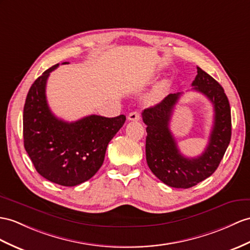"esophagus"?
Returning a JSON list of instances; mask_svg holds the SVG:
<instances>
[{
	"mask_svg": "<svg viewBox=\"0 0 250 250\" xmlns=\"http://www.w3.org/2000/svg\"><path fill=\"white\" fill-rule=\"evenodd\" d=\"M140 119H141V115H140V113L137 112V111L130 112L129 115H128V120L129 121H139Z\"/></svg>",
	"mask_w": 250,
	"mask_h": 250,
	"instance_id": "34e87169",
	"label": "esophagus"
}]
</instances>
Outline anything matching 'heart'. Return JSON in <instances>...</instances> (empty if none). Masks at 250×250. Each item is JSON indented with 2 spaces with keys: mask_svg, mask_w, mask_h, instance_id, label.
<instances>
[{
  "mask_svg": "<svg viewBox=\"0 0 250 250\" xmlns=\"http://www.w3.org/2000/svg\"><path fill=\"white\" fill-rule=\"evenodd\" d=\"M162 91H163V87H162V86L158 87V88L154 91V92L149 95L148 102H154V101H156V100L158 99V97L160 96V94L162 93Z\"/></svg>",
  "mask_w": 250,
  "mask_h": 250,
  "instance_id": "1",
  "label": "heart"
}]
</instances>
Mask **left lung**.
Masks as SVG:
<instances>
[{
    "label": "left lung",
    "instance_id": "8db88e82",
    "mask_svg": "<svg viewBox=\"0 0 250 250\" xmlns=\"http://www.w3.org/2000/svg\"><path fill=\"white\" fill-rule=\"evenodd\" d=\"M193 90L208 97L214 108V122L208 145L196 158L180 153L169 129L173 109L181 93L168 94L159 104L142 112L146 124V161L157 178L172 188H188L207 179L220 166L231 139L230 105L223 87L214 78L197 66Z\"/></svg>",
    "mask_w": 250,
    "mask_h": 250
}]
</instances>
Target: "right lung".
<instances>
[{"mask_svg":"<svg viewBox=\"0 0 250 250\" xmlns=\"http://www.w3.org/2000/svg\"><path fill=\"white\" fill-rule=\"evenodd\" d=\"M69 63L63 62L62 64ZM51 66L30 87L23 111L24 147L42 177L74 187L93 177L105 159L108 143L124 125L126 117L88 115L75 122L55 117L47 105L45 87Z\"/></svg>","mask_w":250,"mask_h":250,"instance_id":"obj_1","label":"right lung"}]
</instances>
